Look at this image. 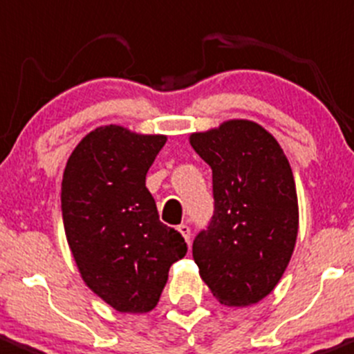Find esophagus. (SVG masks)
Returning <instances> with one entry per match:
<instances>
[{"label": "esophagus", "mask_w": 354, "mask_h": 354, "mask_svg": "<svg viewBox=\"0 0 354 354\" xmlns=\"http://www.w3.org/2000/svg\"><path fill=\"white\" fill-rule=\"evenodd\" d=\"M177 230H178V233H180L182 236H184L185 242L189 243V240H191V228H189L185 223H180V225H178V227H177Z\"/></svg>", "instance_id": "obj_1"}]
</instances>
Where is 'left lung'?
<instances>
[{
    "instance_id": "1",
    "label": "left lung",
    "mask_w": 354,
    "mask_h": 354,
    "mask_svg": "<svg viewBox=\"0 0 354 354\" xmlns=\"http://www.w3.org/2000/svg\"><path fill=\"white\" fill-rule=\"evenodd\" d=\"M213 170L214 214L192 243L199 276L220 304L249 307L281 279L298 235L293 172L276 138L249 119L192 133Z\"/></svg>"
}]
</instances>
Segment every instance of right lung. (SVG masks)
<instances>
[{
    "label": "right lung",
    "instance_id": "obj_1",
    "mask_svg": "<svg viewBox=\"0 0 354 354\" xmlns=\"http://www.w3.org/2000/svg\"><path fill=\"white\" fill-rule=\"evenodd\" d=\"M167 143L118 124L90 131L69 155L61 184L64 233L80 276L121 313L156 307L187 245L160 221L147 172Z\"/></svg>",
    "mask_w": 354,
    "mask_h": 354
}]
</instances>
